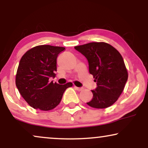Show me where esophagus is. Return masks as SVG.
Here are the masks:
<instances>
[{"instance_id":"obj_1","label":"esophagus","mask_w":148,"mask_h":148,"mask_svg":"<svg viewBox=\"0 0 148 148\" xmlns=\"http://www.w3.org/2000/svg\"><path fill=\"white\" fill-rule=\"evenodd\" d=\"M75 88L77 91H82L84 89V88H78V87H76V86H75Z\"/></svg>"}]
</instances>
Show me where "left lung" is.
I'll return each mask as SVG.
<instances>
[{
    "instance_id": "left-lung-1",
    "label": "left lung",
    "mask_w": 148,
    "mask_h": 148,
    "mask_svg": "<svg viewBox=\"0 0 148 148\" xmlns=\"http://www.w3.org/2000/svg\"><path fill=\"white\" fill-rule=\"evenodd\" d=\"M75 49L87 58L89 71L97 82V88L92 90L93 98L87 104L95 108L112 106L122 94L128 79L121 54L105 42H90Z\"/></svg>"
}]
</instances>
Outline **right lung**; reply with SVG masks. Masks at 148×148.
I'll return each instance as SVG.
<instances>
[{
    "mask_svg": "<svg viewBox=\"0 0 148 148\" xmlns=\"http://www.w3.org/2000/svg\"><path fill=\"white\" fill-rule=\"evenodd\" d=\"M64 47L40 45L27 50L22 56L15 84L21 96L30 106L48 111L57 106L66 88L72 83L60 85L49 82L56 71V58Z\"/></svg>",
    "mask_w": 148,
    "mask_h": 148,
    "instance_id": "1",
    "label": "right lung"
}]
</instances>
